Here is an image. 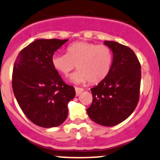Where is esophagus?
<instances>
[{
	"label": "esophagus",
	"instance_id": "obj_1",
	"mask_svg": "<svg viewBox=\"0 0 160 160\" xmlns=\"http://www.w3.org/2000/svg\"><path fill=\"white\" fill-rule=\"evenodd\" d=\"M75 92H76V96H79V94L84 91V89L82 88L75 87Z\"/></svg>",
	"mask_w": 160,
	"mask_h": 160
}]
</instances>
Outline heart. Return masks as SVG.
<instances>
[{
    "instance_id": "obj_1",
    "label": "heart",
    "mask_w": 160,
    "mask_h": 160,
    "mask_svg": "<svg viewBox=\"0 0 160 160\" xmlns=\"http://www.w3.org/2000/svg\"><path fill=\"white\" fill-rule=\"evenodd\" d=\"M51 63L56 71L62 75H68L75 66L78 68L70 76L69 80L75 84L98 83L104 80L111 71L113 53L105 45L78 41L70 44L66 54L55 53Z\"/></svg>"
}]
</instances>
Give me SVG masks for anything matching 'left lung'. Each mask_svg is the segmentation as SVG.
<instances>
[{"label": "left lung", "instance_id": "obj_1", "mask_svg": "<svg viewBox=\"0 0 160 160\" xmlns=\"http://www.w3.org/2000/svg\"><path fill=\"white\" fill-rule=\"evenodd\" d=\"M113 52L111 71L104 80L91 88L92 105L87 109L95 123L112 127L127 119L140 97L141 66L134 52L114 41H104Z\"/></svg>", "mask_w": 160, "mask_h": 160}]
</instances>
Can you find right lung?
Returning <instances> with one entry per match:
<instances>
[{
    "mask_svg": "<svg viewBox=\"0 0 160 160\" xmlns=\"http://www.w3.org/2000/svg\"><path fill=\"white\" fill-rule=\"evenodd\" d=\"M68 39H39L20 51L12 76L13 94L30 121L42 128L59 126L68 116V104L75 96L53 68L51 57Z\"/></svg>",
    "mask_w": 160,
    "mask_h": 160,
    "instance_id": "right-lung-1",
    "label": "right lung"
}]
</instances>
